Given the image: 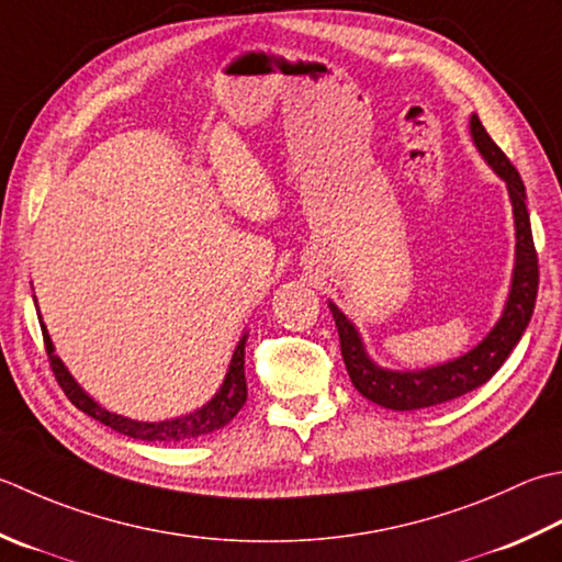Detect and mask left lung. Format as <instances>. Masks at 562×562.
Returning <instances> with one entry per match:
<instances>
[{"label": "left lung", "mask_w": 562, "mask_h": 562, "mask_svg": "<svg viewBox=\"0 0 562 562\" xmlns=\"http://www.w3.org/2000/svg\"><path fill=\"white\" fill-rule=\"evenodd\" d=\"M470 134L477 150L482 153V158H485L492 165V170L507 182L509 200L514 206L516 266L509 300L507 306H504L497 326H494L487 338L482 340L480 346L472 348L470 353L450 360L446 366L416 372H397L375 366V362L368 358L366 348H362V340L360 334L356 331V326L348 322V316L340 312L334 302H328V310H331L338 328L340 356H344L350 382L356 384V390L362 397L384 406V409L414 412L463 397V394L480 387V384H485L494 372L504 366V360L512 356L514 346L519 344L526 326L531 322L538 294V256L533 246L529 209H526V187L512 160L504 156L497 143L490 138L485 126H482V121L475 114L470 116Z\"/></svg>", "instance_id": "8db88e82"}]
</instances>
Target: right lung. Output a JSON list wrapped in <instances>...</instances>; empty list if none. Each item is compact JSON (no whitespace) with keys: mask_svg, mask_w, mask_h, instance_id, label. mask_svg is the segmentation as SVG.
Listing matches in <instances>:
<instances>
[{"mask_svg":"<svg viewBox=\"0 0 562 562\" xmlns=\"http://www.w3.org/2000/svg\"><path fill=\"white\" fill-rule=\"evenodd\" d=\"M41 331H43V344H46V353L55 380L65 392L77 409L85 412L87 416H92L99 424H104L114 431L138 438V441H156V443H178V441H190V438H200L212 431H218L224 428L234 416L240 412V406L248 400V384H246V336L240 338V344L234 350V358H231V366L226 372V380L222 384V390L214 394L212 402H206L202 409H196L187 416H178V419L170 422H131L126 416H119L106 412L104 406H99L90 394H87L80 384L75 382V378L68 372V368L63 366V360L55 356V348L50 344V336L46 331V326L41 322Z\"/></svg>","mask_w":562,"mask_h":562,"instance_id":"1","label":"right lung"}]
</instances>
